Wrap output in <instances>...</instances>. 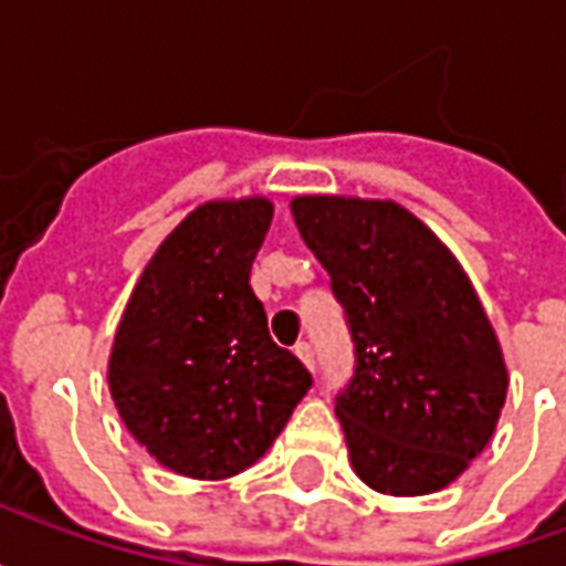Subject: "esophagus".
<instances>
[{
	"label": "esophagus",
	"instance_id": "34e87169",
	"mask_svg": "<svg viewBox=\"0 0 566 566\" xmlns=\"http://www.w3.org/2000/svg\"><path fill=\"white\" fill-rule=\"evenodd\" d=\"M294 355L300 357V360H303V364H306L308 369H315V352H312V345H308V343H296Z\"/></svg>",
	"mask_w": 566,
	"mask_h": 566
}]
</instances>
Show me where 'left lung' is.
Wrapping results in <instances>:
<instances>
[{
    "instance_id": "obj_1",
    "label": "left lung",
    "mask_w": 566,
    "mask_h": 566,
    "mask_svg": "<svg viewBox=\"0 0 566 566\" xmlns=\"http://www.w3.org/2000/svg\"><path fill=\"white\" fill-rule=\"evenodd\" d=\"M291 211L355 343L336 397L355 473L394 497L451 485L494 437L510 385L467 272L391 199L296 197Z\"/></svg>"
}]
</instances>
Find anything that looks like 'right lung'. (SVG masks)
Instances as JSON below:
<instances>
[{
  "instance_id": "add662e5",
  "label": "right lung",
  "mask_w": 566,
  "mask_h": 566,
  "mask_svg": "<svg viewBox=\"0 0 566 566\" xmlns=\"http://www.w3.org/2000/svg\"><path fill=\"white\" fill-rule=\"evenodd\" d=\"M272 223L263 197L211 199L154 251L108 357V388L166 470L230 479L260 461L312 388L272 343L251 263Z\"/></svg>"
}]
</instances>
